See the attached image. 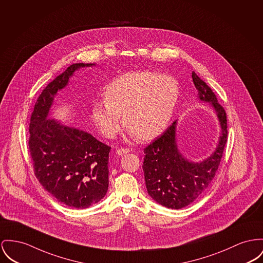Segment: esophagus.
Listing matches in <instances>:
<instances>
[{
	"label": "esophagus",
	"instance_id": "1",
	"mask_svg": "<svg viewBox=\"0 0 263 263\" xmlns=\"http://www.w3.org/2000/svg\"><path fill=\"white\" fill-rule=\"evenodd\" d=\"M130 151L128 148H118L117 149V155L118 156H123L125 154H128Z\"/></svg>",
	"mask_w": 263,
	"mask_h": 263
}]
</instances>
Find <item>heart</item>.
I'll list each match as a JSON object with an SVG mask.
<instances>
[{
    "label": "heart",
    "mask_w": 263,
    "mask_h": 263,
    "mask_svg": "<svg viewBox=\"0 0 263 263\" xmlns=\"http://www.w3.org/2000/svg\"><path fill=\"white\" fill-rule=\"evenodd\" d=\"M179 88L173 77L156 71L128 72L114 80L105 89V103L92 105V122L106 138L124 127L139 140L160 135L175 111Z\"/></svg>",
    "instance_id": "obj_1"
}]
</instances>
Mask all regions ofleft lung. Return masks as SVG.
I'll return each mask as SVG.
<instances>
[{
  "instance_id": "obj_1",
  "label": "left lung",
  "mask_w": 263,
  "mask_h": 263,
  "mask_svg": "<svg viewBox=\"0 0 263 263\" xmlns=\"http://www.w3.org/2000/svg\"><path fill=\"white\" fill-rule=\"evenodd\" d=\"M193 80L198 90V99L213 107L221 127L215 151L210 157L198 162L184 158L178 151L175 140L177 121L143 149L142 170L147 193L158 203L173 210L187 206L206 191L218 170L228 141L224 108L217 103L211 88L194 71Z\"/></svg>"
}]
</instances>
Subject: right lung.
Returning a JSON list of instances; mask_svg holds the SVG:
<instances>
[{
    "label": "right lung",
    "mask_w": 263,
    "mask_h": 263,
    "mask_svg": "<svg viewBox=\"0 0 263 263\" xmlns=\"http://www.w3.org/2000/svg\"><path fill=\"white\" fill-rule=\"evenodd\" d=\"M95 64H73L42 91L29 126V148L35 176L61 203L87 209L105 197L108 189L110 147L79 128L49 119L53 98L79 69Z\"/></svg>",
    "instance_id": "right-lung-1"
}]
</instances>
